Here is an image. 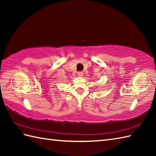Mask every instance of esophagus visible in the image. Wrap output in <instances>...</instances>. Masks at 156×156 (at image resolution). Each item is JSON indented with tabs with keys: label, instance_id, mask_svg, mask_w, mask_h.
<instances>
[{
	"label": "esophagus",
	"instance_id": "obj_1",
	"mask_svg": "<svg viewBox=\"0 0 156 156\" xmlns=\"http://www.w3.org/2000/svg\"><path fill=\"white\" fill-rule=\"evenodd\" d=\"M78 74V76H83V74H83V72H81V71H80V72H78V74Z\"/></svg>",
	"mask_w": 156,
	"mask_h": 156
}]
</instances>
